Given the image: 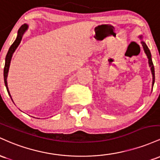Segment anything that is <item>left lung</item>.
Masks as SVG:
<instances>
[{
  "instance_id": "obj_1",
  "label": "left lung",
  "mask_w": 160,
  "mask_h": 160,
  "mask_svg": "<svg viewBox=\"0 0 160 160\" xmlns=\"http://www.w3.org/2000/svg\"><path fill=\"white\" fill-rule=\"evenodd\" d=\"M139 37H140V38L142 39V36H141H141H139ZM141 44H142L143 51H144L145 53H146L147 56H148L149 65H150V69H151V72H152V86H153L154 82H155V71H154L153 63H152V59H151V53H150V50H149L148 47L147 46V44H145V42H143V41H141Z\"/></svg>"
}]
</instances>
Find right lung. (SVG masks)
<instances>
[{
    "label": "right lung",
    "mask_w": 160,
    "mask_h": 160,
    "mask_svg": "<svg viewBox=\"0 0 160 160\" xmlns=\"http://www.w3.org/2000/svg\"><path fill=\"white\" fill-rule=\"evenodd\" d=\"M27 29H28V25H26V24L22 25V26L19 28V29L18 30V34H17V38H16L15 41L12 43V45L10 46V48H9V51L8 52V53H7L6 58H5V65H4V69H3V78H4L5 86H6L7 90H8V92L10 96V91H9V89L8 87V81H7V78H8L10 61H11L12 53H13L14 51H16V49H17V47L19 46V44H20L23 34L25 33V32H26ZM10 98H11V96H10Z\"/></svg>",
    "instance_id": "obj_1"
}]
</instances>
